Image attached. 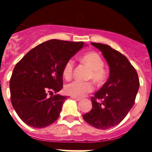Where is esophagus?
Instances as JSON below:
<instances>
[{
	"label": "esophagus",
	"mask_w": 152,
	"mask_h": 152,
	"mask_svg": "<svg viewBox=\"0 0 152 152\" xmlns=\"http://www.w3.org/2000/svg\"><path fill=\"white\" fill-rule=\"evenodd\" d=\"M71 98H72V99H75V100H76V101H80V100H81L80 98H77V97H73V96H72Z\"/></svg>",
	"instance_id": "obj_1"
}]
</instances>
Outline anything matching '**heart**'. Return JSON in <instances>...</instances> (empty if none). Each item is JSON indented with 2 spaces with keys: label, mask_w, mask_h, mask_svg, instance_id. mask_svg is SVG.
<instances>
[{
  "label": "heart",
  "mask_w": 152,
  "mask_h": 152,
  "mask_svg": "<svg viewBox=\"0 0 152 152\" xmlns=\"http://www.w3.org/2000/svg\"><path fill=\"white\" fill-rule=\"evenodd\" d=\"M82 60L91 68L92 72L89 75V78H92L94 81L101 83L105 78V72L103 70L104 63L102 58L95 52H90L82 57ZM75 62L73 59H69L63 66V76L65 79H70L73 73ZM66 94L73 97H84L87 94L94 90V85L91 82H82L80 80H73L66 84L64 87Z\"/></svg>",
  "instance_id": "1"
}]
</instances>
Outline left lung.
Segmentation results:
<instances>
[{
  "instance_id": "1",
  "label": "left lung",
  "mask_w": 152,
  "mask_h": 152,
  "mask_svg": "<svg viewBox=\"0 0 152 152\" xmlns=\"http://www.w3.org/2000/svg\"><path fill=\"white\" fill-rule=\"evenodd\" d=\"M102 52L110 67L107 81L94 97L84 120L99 129H107L124 120L133 107L139 89L137 73L126 57L107 45L91 43Z\"/></svg>"
}]
</instances>
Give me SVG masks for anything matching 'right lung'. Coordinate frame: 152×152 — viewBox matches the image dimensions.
Masks as SVG:
<instances>
[{
  "mask_svg": "<svg viewBox=\"0 0 152 152\" xmlns=\"http://www.w3.org/2000/svg\"><path fill=\"white\" fill-rule=\"evenodd\" d=\"M86 45L83 42L47 40L16 64L10 80V99L25 124L44 128L57 121L67 98L57 94L63 89V66Z\"/></svg>",
  "mask_w": 152,
  "mask_h": 152,
  "instance_id": "obj_1",
  "label": "right lung"
}]
</instances>
